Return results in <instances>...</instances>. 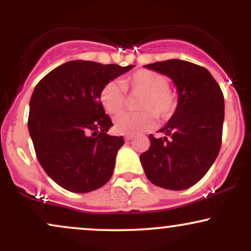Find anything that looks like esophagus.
Segmentation results:
<instances>
[{
  "mask_svg": "<svg viewBox=\"0 0 251 251\" xmlns=\"http://www.w3.org/2000/svg\"><path fill=\"white\" fill-rule=\"evenodd\" d=\"M132 139H133V137H132V135H126L125 137L126 142H129V140H132Z\"/></svg>",
  "mask_w": 251,
  "mask_h": 251,
  "instance_id": "1",
  "label": "esophagus"
}]
</instances>
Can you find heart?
Listing matches in <instances>:
<instances>
[{
  "instance_id": "b5f03b06",
  "label": "heart",
  "mask_w": 251,
  "mask_h": 251,
  "mask_svg": "<svg viewBox=\"0 0 251 251\" xmlns=\"http://www.w3.org/2000/svg\"><path fill=\"white\" fill-rule=\"evenodd\" d=\"M168 77L151 70L132 72L123 81H108L100 91V102L109 114L122 111L126 101V91L140 94L138 112H124L114 119V129L119 134L133 135L153 127L155 116L169 119L177 109V97L169 88Z\"/></svg>"
}]
</instances>
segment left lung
Wrapping results in <instances>:
<instances>
[{
    "mask_svg": "<svg viewBox=\"0 0 251 251\" xmlns=\"http://www.w3.org/2000/svg\"><path fill=\"white\" fill-rule=\"evenodd\" d=\"M149 70L165 74L178 89V105L150 149L140 154L146 177L154 185L185 190L205 176L220 153L224 122V97L214 76L196 63L171 59L150 63Z\"/></svg>",
    "mask_w": 251,
    "mask_h": 251,
    "instance_id": "obj_1",
    "label": "left lung"
}]
</instances>
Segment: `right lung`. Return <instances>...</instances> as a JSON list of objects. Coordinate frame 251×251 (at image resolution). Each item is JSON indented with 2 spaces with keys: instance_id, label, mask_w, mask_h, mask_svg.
<instances>
[{
  "instance_id": "add662e5",
  "label": "right lung",
  "mask_w": 251,
  "mask_h": 251,
  "mask_svg": "<svg viewBox=\"0 0 251 251\" xmlns=\"http://www.w3.org/2000/svg\"><path fill=\"white\" fill-rule=\"evenodd\" d=\"M133 65L66 62L40 80L31 94L28 128L37 160L63 189L85 194L101 188L113 175L124 138L99 100L103 86Z\"/></svg>"
}]
</instances>
